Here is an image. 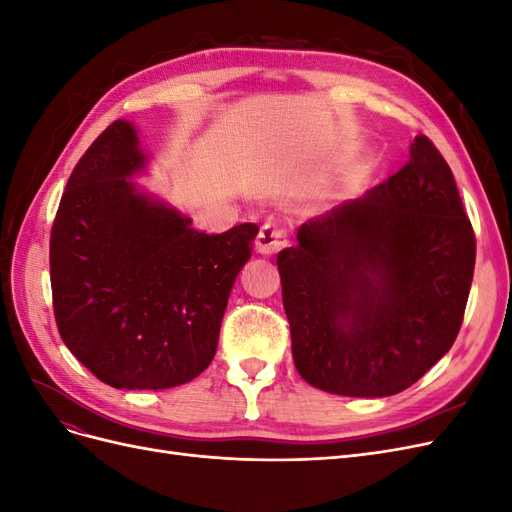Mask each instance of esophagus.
<instances>
[{"instance_id":"34e87169","label":"esophagus","mask_w":512,"mask_h":512,"mask_svg":"<svg viewBox=\"0 0 512 512\" xmlns=\"http://www.w3.org/2000/svg\"><path fill=\"white\" fill-rule=\"evenodd\" d=\"M286 245V232L275 224H265L256 237V252L262 256H273Z\"/></svg>"}]
</instances>
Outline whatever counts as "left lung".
Returning a JSON list of instances; mask_svg holds the SVG:
<instances>
[{
  "label": "left lung",
  "instance_id": "1",
  "mask_svg": "<svg viewBox=\"0 0 512 512\" xmlns=\"http://www.w3.org/2000/svg\"><path fill=\"white\" fill-rule=\"evenodd\" d=\"M474 260L451 168L416 136L399 173L301 224L277 256L301 378L344 397L408 389L451 350Z\"/></svg>",
  "mask_w": 512,
  "mask_h": 512
}]
</instances>
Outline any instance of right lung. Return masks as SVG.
<instances>
[{
    "instance_id": "obj_1",
    "label": "right lung",
    "mask_w": 512,
    "mask_h": 512,
    "mask_svg": "<svg viewBox=\"0 0 512 512\" xmlns=\"http://www.w3.org/2000/svg\"><path fill=\"white\" fill-rule=\"evenodd\" d=\"M149 164L134 123H111L76 164L51 230L59 335L91 374L128 391L173 389L209 367L258 235L256 224L198 232L134 181Z\"/></svg>"
}]
</instances>
